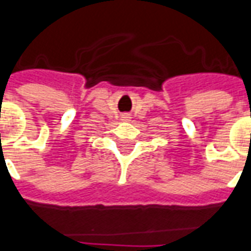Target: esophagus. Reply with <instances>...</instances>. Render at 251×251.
<instances>
[{"mask_svg":"<svg viewBox=\"0 0 251 251\" xmlns=\"http://www.w3.org/2000/svg\"><path fill=\"white\" fill-rule=\"evenodd\" d=\"M127 118H129V117H127Z\"/></svg>","mask_w":251,"mask_h":251,"instance_id":"esophagus-1","label":"esophagus"}]
</instances>
